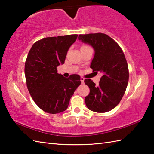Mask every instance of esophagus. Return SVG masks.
I'll return each mask as SVG.
<instances>
[{
    "instance_id": "obj_1",
    "label": "esophagus",
    "mask_w": 154,
    "mask_h": 154,
    "mask_svg": "<svg viewBox=\"0 0 154 154\" xmlns=\"http://www.w3.org/2000/svg\"><path fill=\"white\" fill-rule=\"evenodd\" d=\"M84 81H85V79H84V78L81 77V83H84Z\"/></svg>"
}]
</instances>
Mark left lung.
I'll use <instances>...</instances> for the list:
<instances>
[{"label": "left lung", "instance_id": "left-lung-1", "mask_svg": "<svg viewBox=\"0 0 154 154\" xmlns=\"http://www.w3.org/2000/svg\"><path fill=\"white\" fill-rule=\"evenodd\" d=\"M78 39L93 47L94 54L90 67L103 74L98 85L91 79L84 81L90 89L85 98L87 107L96 112H109L119 104L128 85L129 73L125 56L119 44L106 34H81Z\"/></svg>", "mask_w": 154, "mask_h": 154}]
</instances>
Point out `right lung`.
Returning a JSON list of instances; mask_svg holds the SVG:
<instances>
[{
    "mask_svg": "<svg viewBox=\"0 0 154 154\" xmlns=\"http://www.w3.org/2000/svg\"><path fill=\"white\" fill-rule=\"evenodd\" d=\"M77 34L49 37L35 42L29 51L25 63L28 89L38 107L50 114L62 112L67 109L71 97L81 85V77L69 78L57 73L67 51L76 41Z\"/></svg>",
    "mask_w": 154,
    "mask_h": 154,
    "instance_id": "1",
    "label": "right lung"
}]
</instances>
